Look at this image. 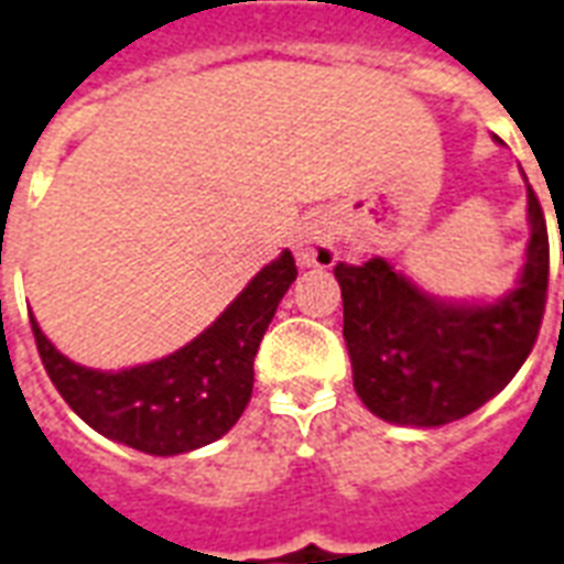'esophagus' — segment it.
Masks as SVG:
<instances>
[{
  "mask_svg": "<svg viewBox=\"0 0 564 564\" xmlns=\"http://www.w3.org/2000/svg\"><path fill=\"white\" fill-rule=\"evenodd\" d=\"M293 250L302 269H332L337 260L335 232L325 220H307L295 232Z\"/></svg>",
  "mask_w": 564,
  "mask_h": 564,
  "instance_id": "1",
  "label": "esophagus"
}]
</instances>
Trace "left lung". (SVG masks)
Wrapping results in <instances>:
<instances>
[{
	"mask_svg": "<svg viewBox=\"0 0 564 564\" xmlns=\"http://www.w3.org/2000/svg\"><path fill=\"white\" fill-rule=\"evenodd\" d=\"M529 229L520 281L496 302L433 299L382 257L337 262L352 386L367 410L391 424L442 427L514 379L547 304V220L532 187Z\"/></svg>",
	"mask_w": 564,
	"mask_h": 564,
	"instance_id": "left-lung-1",
	"label": "left lung"
}]
</instances>
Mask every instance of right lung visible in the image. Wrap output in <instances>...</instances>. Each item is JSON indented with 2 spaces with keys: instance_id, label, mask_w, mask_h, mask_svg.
<instances>
[{
  "instance_id": "add662e5",
  "label": "right lung",
  "mask_w": 564,
  "mask_h": 564,
  "mask_svg": "<svg viewBox=\"0 0 564 564\" xmlns=\"http://www.w3.org/2000/svg\"><path fill=\"white\" fill-rule=\"evenodd\" d=\"M295 274L293 253L283 250L203 335L116 373L65 358L35 316L29 319L47 377L91 431L137 452L173 457L220 440L241 419L253 391V358Z\"/></svg>"
}]
</instances>
